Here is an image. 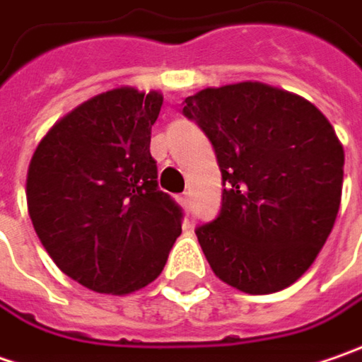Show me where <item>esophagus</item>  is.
<instances>
[{"label": "esophagus", "mask_w": 362, "mask_h": 362, "mask_svg": "<svg viewBox=\"0 0 362 362\" xmlns=\"http://www.w3.org/2000/svg\"><path fill=\"white\" fill-rule=\"evenodd\" d=\"M178 200H180V204L184 206V209H188V206H190V194H188V192H184Z\"/></svg>", "instance_id": "34e87169"}]
</instances>
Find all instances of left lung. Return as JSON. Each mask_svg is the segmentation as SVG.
<instances>
[{
  "instance_id": "obj_1",
  "label": "left lung",
  "mask_w": 362,
  "mask_h": 362,
  "mask_svg": "<svg viewBox=\"0 0 362 362\" xmlns=\"http://www.w3.org/2000/svg\"><path fill=\"white\" fill-rule=\"evenodd\" d=\"M182 113L211 139L223 174L218 216L197 228L212 272L245 293L306 274L337 221L344 150L300 95L263 83L204 88Z\"/></svg>"
}]
</instances>
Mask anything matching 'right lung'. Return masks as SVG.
<instances>
[{"mask_svg": "<svg viewBox=\"0 0 362 362\" xmlns=\"http://www.w3.org/2000/svg\"><path fill=\"white\" fill-rule=\"evenodd\" d=\"M164 97L121 87L52 125L32 156L28 212L62 274L99 293H132L164 269L182 209L158 188L151 125Z\"/></svg>", "mask_w": 362, "mask_h": 362, "instance_id": "obj_1", "label": "right lung"}]
</instances>
